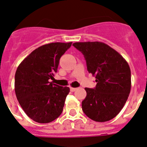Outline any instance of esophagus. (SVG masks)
I'll return each mask as SVG.
<instances>
[{
	"label": "esophagus",
	"instance_id": "1",
	"mask_svg": "<svg viewBox=\"0 0 147 147\" xmlns=\"http://www.w3.org/2000/svg\"><path fill=\"white\" fill-rule=\"evenodd\" d=\"M76 89H77L76 88H72V87H70V91L74 92V91H76Z\"/></svg>",
	"mask_w": 147,
	"mask_h": 147
}]
</instances>
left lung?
I'll use <instances>...</instances> for the list:
<instances>
[{
  "instance_id": "1",
  "label": "left lung",
  "mask_w": 147,
  "mask_h": 147,
  "mask_svg": "<svg viewBox=\"0 0 147 147\" xmlns=\"http://www.w3.org/2000/svg\"><path fill=\"white\" fill-rule=\"evenodd\" d=\"M72 45L83 54L88 72L96 77L97 83L96 88H85L86 96L82 102V110L95 121H108L121 112L130 94L128 63L119 52L101 42Z\"/></svg>"
}]
</instances>
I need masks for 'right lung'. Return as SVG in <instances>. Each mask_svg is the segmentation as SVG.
<instances>
[{
	"label": "right lung",
	"mask_w": 147,
	"mask_h": 147,
	"mask_svg": "<svg viewBox=\"0 0 147 147\" xmlns=\"http://www.w3.org/2000/svg\"><path fill=\"white\" fill-rule=\"evenodd\" d=\"M72 42H53L32 51L19 64L14 90L21 107L35 122L47 123L61 115L70 88L49 82L57 72L60 58Z\"/></svg>",
	"instance_id": "right-lung-1"
}]
</instances>
